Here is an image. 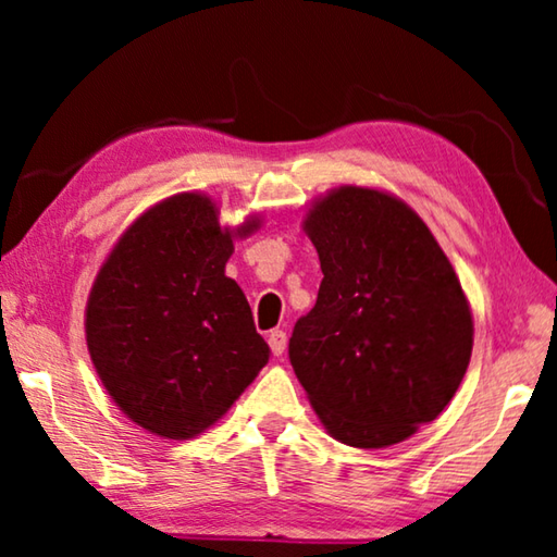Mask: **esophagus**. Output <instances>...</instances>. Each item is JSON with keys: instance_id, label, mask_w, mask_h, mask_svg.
Here are the masks:
<instances>
[{"instance_id": "34e87169", "label": "esophagus", "mask_w": 557, "mask_h": 557, "mask_svg": "<svg viewBox=\"0 0 557 557\" xmlns=\"http://www.w3.org/2000/svg\"><path fill=\"white\" fill-rule=\"evenodd\" d=\"M268 344L272 348V354L282 356V354H285V348H287V334L282 332V329H272L270 336H268Z\"/></svg>"}]
</instances>
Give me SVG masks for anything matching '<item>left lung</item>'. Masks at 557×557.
I'll return each mask as SVG.
<instances>
[{
  "instance_id": "1",
  "label": "left lung",
  "mask_w": 557,
  "mask_h": 557,
  "mask_svg": "<svg viewBox=\"0 0 557 557\" xmlns=\"http://www.w3.org/2000/svg\"><path fill=\"white\" fill-rule=\"evenodd\" d=\"M305 231L324 280L292 332V369L344 445L408 440L455 398L471 358L455 270L420 215L373 188H336Z\"/></svg>"
}]
</instances>
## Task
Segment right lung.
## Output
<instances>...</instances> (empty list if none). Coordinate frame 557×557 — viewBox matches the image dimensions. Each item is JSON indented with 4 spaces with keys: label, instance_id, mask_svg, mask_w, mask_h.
<instances>
[{
    "label": "right lung",
    "instance_id": "obj_1",
    "mask_svg": "<svg viewBox=\"0 0 557 557\" xmlns=\"http://www.w3.org/2000/svg\"><path fill=\"white\" fill-rule=\"evenodd\" d=\"M231 252L211 199L178 194L129 225L92 285V366L120 410L159 437L211 428L270 361L248 299L225 277Z\"/></svg>",
    "mask_w": 557,
    "mask_h": 557
}]
</instances>
